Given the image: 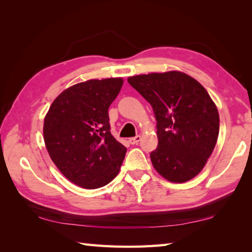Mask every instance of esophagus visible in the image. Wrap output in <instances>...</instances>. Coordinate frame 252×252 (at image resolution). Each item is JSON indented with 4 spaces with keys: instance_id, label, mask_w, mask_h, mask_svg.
I'll use <instances>...</instances> for the list:
<instances>
[{
    "instance_id": "obj_1",
    "label": "esophagus",
    "mask_w": 252,
    "mask_h": 252,
    "mask_svg": "<svg viewBox=\"0 0 252 252\" xmlns=\"http://www.w3.org/2000/svg\"><path fill=\"white\" fill-rule=\"evenodd\" d=\"M140 141H141V136L140 135H136L134 137H131L130 140H129L130 144H132V145H135V144H137Z\"/></svg>"
}]
</instances>
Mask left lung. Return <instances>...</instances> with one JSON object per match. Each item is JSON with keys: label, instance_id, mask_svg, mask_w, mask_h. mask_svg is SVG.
<instances>
[{"label": "left lung", "instance_id": "1", "mask_svg": "<svg viewBox=\"0 0 252 252\" xmlns=\"http://www.w3.org/2000/svg\"><path fill=\"white\" fill-rule=\"evenodd\" d=\"M127 82L152 105L156 118L154 168L174 183L195 178L212 154L220 129L217 106L206 89L179 71L141 74Z\"/></svg>", "mask_w": 252, "mask_h": 252}]
</instances>
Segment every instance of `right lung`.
I'll return each instance as SVG.
<instances>
[{"label": "right lung", "instance_id": "add662e5", "mask_svg": "<svg viewBox=\"0 0 252 252\" xmlns=\"http://www.w3.org/2000/svg\"><path fill=\"white\" fill-rule=\"evenodd\" d=\"M121 78L89 80L57 96L44 119L43 134L53 162L66 178L88 189L116 178L126 148L110 133L108 108Z\"/></svg>", "mask_w": 252, "mask_h": 252}]
</instances>
